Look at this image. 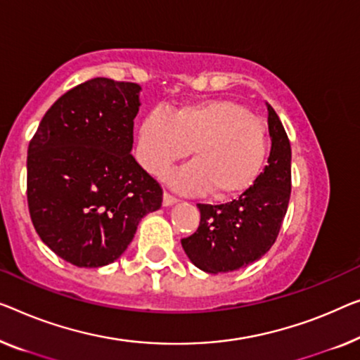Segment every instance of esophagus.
I'll list each match as a JSON object with an SVG mask.
<instances>
[{
	"label": "esophagus",
	"mask_w": 360,
	"mask_h": 360,
	"mask_svg": "<svg viewBox=\"0 0 360 360\" xmlns=\"http://www.w3.org/2000/svg\"><path fill=\"white\" fill-rule=\"evenodd\" d=\"M176 202H178V198H176L174 195H171L169 192H165V194H163V205H165V207L174 205Z\"/></svg>",
	"instance_id": "1"
}]
</instances>
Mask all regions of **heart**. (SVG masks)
Masks as SVG:
<instances>
[{
  "mask_svg": "<svg viewBox=\"0 0 360 360\" xmlns=\"http://www.w3.org/2000/svg\"><path fill=\"white\" fill-rule=\"evenodd\" d=\"M192 163L169 174L181 191L203 192L218 200L238 197L254 184L266 155L262 122L233 100L186 105L168 117L152 111L139 129L137 155L143 168L162 176L186 158Z\"/></svg>",
  "mask_w": 360,
  "mask_h": 360,
  "instance_id": "obj_1",
  "label": "heart"
}]
</instances>
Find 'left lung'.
Wrapping results in <instances>:
<instances>
[{
    "label": "left lung",
    "mask_w": 360,
    "mask_h": 360,
    "mask_svg": "<svg viewBox=\"0 0 360 360\" xmlns=\"http://www.w3.org/2000/svg\"><path fill=\"white\" fill-rule=\"evenodd\" d=\"M271 150L264 173L236 200L197 203L200 224L181 239L192 264L207 273H228L264 257L278 238L291 195V143L276 111L266 103Z\"/></svg>",
    "instance_id": "1"
}]
</instances>
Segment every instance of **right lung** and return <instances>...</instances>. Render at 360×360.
<instances>
[{
    "label": "right lung",
    "instance_id": "right-lung-1",
    "mask_svg": "<svg viewBox=\"0 0 360 360\" xmlns=\"http://www.w3.org/2000/svg\"><path fill=\"white\" fill-rule=\"evenodd\" d=\"M141 85L95 77L60 96L29 143L27 202L35 231L85 268L120 259L163 191L131 155Z\"/></svg>",
    "mask_w": 360,
    "mask_h": 360
}]
</instances>
